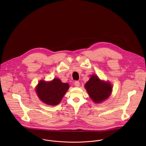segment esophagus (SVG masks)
<instances>
[{"label":"esophagus","instance_id":"34e87169","mask_svg":"<svg viewBox=\"0 0 146 146\" xmlns=\"http://www.w3.org/2000/svg\"><path fill=\"white\" fill-rule=\"evenodd\" d=\"M74 84H75V86H76V87H79L80 86V83L78 81H75V83H74Z\"/></svg>","mask_w":146,"mask_h":146}]
</instances>
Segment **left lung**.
Here are the masks:
<instances>
[{"label": "left lung", "mask_w": 146, "mask_h": 146, "mask_svg": "<svg viewBox=\"0 0 146 146\" xmlns=\"http://www.w3.org/2000/svg\"><path fill=\"white\" fill-rule=\"evenodd\" d=\"M90 98L98 104L106 100L111 94L112 86L110 83L101 81L96 75H92L89 80L85 85Z\"/></svg>", "instance_id": "1"}]
</instances>
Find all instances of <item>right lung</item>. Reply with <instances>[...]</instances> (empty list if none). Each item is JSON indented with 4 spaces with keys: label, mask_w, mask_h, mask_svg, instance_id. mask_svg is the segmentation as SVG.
Here are the masks:
<instances>
[{
    "label": "right lung",
    "mask_w": 146,
    "mask_h": 146,
    "mask_svg": "<svg viewBox=\"0 0 146 146\" xmlns=\"http://www.w3.org/2000/svg\"><path fill=\"white\" fill-rule=\"evenodd\" d=\"M68 88V84L63 83L58 79H54L50 82L41 80L36 87V91L42 102L55 106L61 102Z\"/></svg>",
    "instance_id": "add662e5"
}]
</instances>
